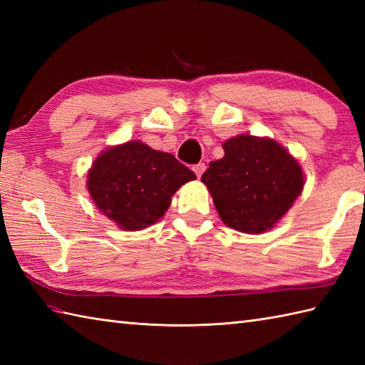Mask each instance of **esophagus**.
<instances>
[{
  "label": "esophagus",
  "instance_id": "34e87169",
  "mask_svg": "<svg viewBox=\"0 0 365 365\" xmlns=\"http://www.w3.org/2000/svg\"><path fill=\"white\" fill-rule=\"evenodd\" d=\"M192 170H195L197 177H200V175L204 174V170H205V163H197V165L192 166Z\"/></svg>",
  "mask_w": 365,
  "mask_h": 365
}]
</instances>
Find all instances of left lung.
I'll return each mask as SVG.
<instances>
[{"mask_svg": "<svg viewBox=\"0 0 365 365\" xmlns=\"http://www.w3.org/2000/svg\"><path fill=\"white\" fill-rule=\"evenodd\" d=\"M224 157L202 174L226 226L262 234L290 210L302 187V170L273 139L240 135L222 144Z\"/></svg>", "mask_w": 365, "mask_h": 365, "instance_id": "obj_1", "label": "left lung"}]
</instances>
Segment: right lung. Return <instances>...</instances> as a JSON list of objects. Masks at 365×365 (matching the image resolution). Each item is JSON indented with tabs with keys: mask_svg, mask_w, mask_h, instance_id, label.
<instances>
[{
	"mask_svg": "<svg viewBox=\"0 0 365 365\" xmlns=\"http://www.w3.org/2000/svg\"><path fill=\"white\" fill-rule=\"evenodd\" d=\"M196 178L174 155L139 141L105 150L88 175V190L98 210L125 230L157 222L183 183Z\"/></svg>",
	"mask_w": 365,
	"mask_h": 365,
	"instance_id": "obj_1",
	"label": "right lung"
}]
</instances>
